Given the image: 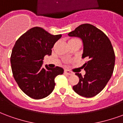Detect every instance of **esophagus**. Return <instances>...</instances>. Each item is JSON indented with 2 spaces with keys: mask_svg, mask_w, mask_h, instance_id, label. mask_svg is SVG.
I'll use <instances>...</instances> for the list:
<instances>
[{
  "mask_svg": "<svg viewBox=\"0 0 123 123\" xmlns=\"http://www.w3.org/2000/svg\"><path fill=\"white\" fill-rule=\"evenodd\" d=\"M64 72H65L66 74H68V75L73 74V72H71V71H70V70H64Z\"/></svg>",
  "mask_w": 123,
  "mask_h": 123,
  "instance_id": "1",
  "label": "esophagus"
}]
</instances>
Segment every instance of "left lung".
Returning a JSON list of instances; mask_svg holds the SVG:
<instances>
[{"mask_svg": "<svg viewBox=\"0 0 123 123\" xmlns=\"http://www.w3.org/2000/svg\"><path fill=\"white\" fill-rule=\"evenodd\" d=\"M68 35L82 40V58L88 60L82 66L85 75L76 73L79 82L73 90L81 96L92 98L105 87L113 72L115 56L113 46L102 31L89 24L79 25Z\"/></svg>", "mask_w": 123, "mask_h": 123, "instance_id": "1", "label": "left lung"}]
</instances>
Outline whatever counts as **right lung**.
<instances>
[{
	"instance_id": "right-lung-1",
	"label": "right lung",
	"mask_w": 123,
	"mask_h": 123,
	"mask_svg": "<svg viewBox=\"0 0 123 123\" xmlns=\"http://www.w3.org/2000/svg\"><path fill=\"white\" fill-rule=\"evenodd\" d=\"M61 37L34 27L15 43L10 57L12 74L18 86L29 97L40 99L48 96L55 88V77L63 74L61 67H42L44 56L51 55V49Z\"/></svg>"
}]
</instances>
